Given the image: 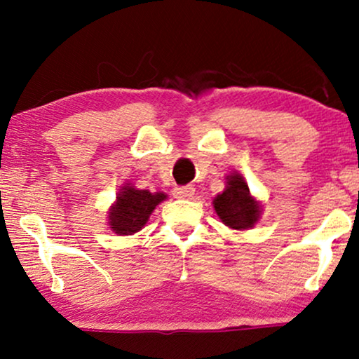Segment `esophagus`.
I'll return each instance as SVG.
<instances>
[{
    "instance_id": "obj_1",
    "label": "esophagus",
    "mask_w": 359,
    "mask_h": 359,
    "mask_svg": "<svg viewBox=\"0 0 359 359\" xmlns=\"http://www.w3.org/2000/svg\"><path fill=\"white\" fill-rule=\"evenodd\" d=\"M172 194H175V198H183V200H187V198H191L194 194V188L193 187H178L172 189Z\"/></svg>"
}]
</instances>
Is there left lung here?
I'll use <instances>...</instances> for the list:
<instances>
[{
    "label": "left lung",
    "mask_w": 359,
    "mask_h": 359,
    "mask_svg": "<svg viewBox=\"0 0 359 359\" xmlns=\"http://www.w3.org/2000/svg\"><path fill=\"white\" fill-rule=\"evenodd\" d=\"M216 215L224 224L238 231L253 228L261 216V206L250 194L240 172L226 176V188L213 200Z\"/></svg>",
    "instance_id": "left-lung-1"
}]
</instances>
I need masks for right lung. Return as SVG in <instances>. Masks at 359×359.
Masks as SVG:
<instances>
[{"mask_svg": "<svg viewBox=\"0 0 359 359\" xmlns=\"http://www.w3.org/2000/svg\"><path fill=\"white\" fill-rule=\"evenodd\" d=\"M165 200V193L136 189L126 183L119 189L114 205L109 208V228L116 234H133L140 231L148 223L154 208Z\"/></svg>", "mask_w": 359, "mask_h": 359, "instance_id": "add662e5", "label": "right lung"}]
</instances>
